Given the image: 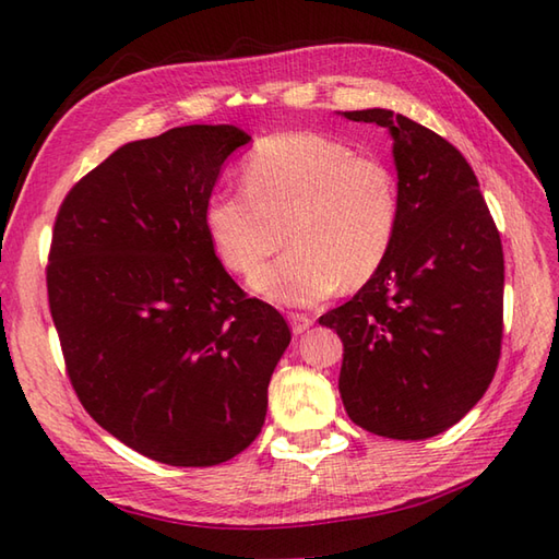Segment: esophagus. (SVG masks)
Masks as SVG:
<instances>
[{
  "label": "esophagus",
  "instance_id": "esophagus-1",
  "mask_svg": "<svg viewBox=\"0 0 559 559\" xmlns=\"http://www.w3.org/2000/svg\"><path fill=\"white\" fill-rule=\"evenodd\" d=\"M288 322L293 326V334H305V331L314 324V319L307 314H290Z\"/></svg>",
  "mask_w": 559,
  "mask_h": 559
}]
</instances>
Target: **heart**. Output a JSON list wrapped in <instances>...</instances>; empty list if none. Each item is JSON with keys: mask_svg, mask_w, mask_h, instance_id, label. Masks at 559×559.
<instances>
[{"mask_svg": "<svg viewBox=\"0 0 559 559\" xmlns=\"http://www.w3.org/2000/svg\"><path fill=\"white\" fill-rule=\"evenodd\" d=\"M245 189L213 194L204 223L223 266L249 276L276 305L310 307L341 286L360 288L382 269L399 230V182L382 158L312 132L259 141Z\"/></svg>", "mask_w": 559, "mask_h": 559, "instance_id": "1", "label": "heart"}]
</instances>
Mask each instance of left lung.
I'll list each match as a JSON object with an SVG mask.
<instances>
[{
    "mask_svg": "<svg viewBox=\"0 0 559 559\" xmlns=\"http://www.w3.org/2000/svg\"><path fill=\"white\" fill-rule=\"evenodd\" d=\"M386 127L399 175V230L353 300L319 317L343 341L348 418L391 439L449 430L488 391L502 346L504 254L466 158L391 110L341 112Z\"/></svg>",
    "mask_w": 559,
    "mask_h": 559,
    "instance_id": "1",
    "label": "left lung"
}]
</instances>
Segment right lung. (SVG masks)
<instances>
[{"label": "right lung", "mask_w": 559, "mask_h": 559, "mask_svg": "<svg viewBox=\"0 0 559 559\" xmlns=\"http://www.w3.org/2000/svg\"><path fill=\"white\" fill-rule=\"evenodd\" d=\"M233 124L129 141L59 206L47 298L79 401L103 430L168 466H216L254 442L286 319L223 269L204 211Z\"/></svg>", "instance_id": "add662e5"}]
</instances>
